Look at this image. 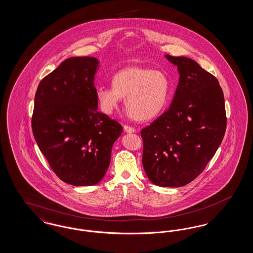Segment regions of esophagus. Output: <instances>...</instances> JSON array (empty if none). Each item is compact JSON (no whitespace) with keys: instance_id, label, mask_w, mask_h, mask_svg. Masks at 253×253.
<instances>
[{"instance_id":"obj_1","label":"esophagus","mask_w":253,"mask_h":253,"mask_svg":"<svg viewBox=\"0 0 253 253\" xmlns=\"http://www.w3.org/2000/svg\"><path fill=\"white\" fill-rule=\"evenodd\" d=\"M124 131L126 132H135V129L132 127V126H129V125H124Z\"/></svg>"}]
</instances>
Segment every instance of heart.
<instances>
[{"mask_svg": "<svg viewBox=\"0 0 253 253\" xmlns=\"http://www.w3.org/2000/svg\"><path fill=\"white\" fill-rule=\"evenodd\" d=\"M112 85L98 86L96 99L107 115L119 107L121 97L132 119L149 121L158 116L168 102L169 82L164 73L143 67H128L116 73Z\"/></svg>", "mask_w": 253, "mask_h": 253, "instance_id": "obj_1", "label": "heart"}]
</instances>
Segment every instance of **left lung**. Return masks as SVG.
<instances>
[{"label":"left lung","mask_w":253,"mask_h":253,"mask_svg":"<svg viewBox=\"0 0 253 253\" xmlns=\"http://www.w3.org/2000/svg\"><path fill=\"white\" fill-rule=\"evenodd\" d=\"M179 82L169 108L141 130L142 164L155 185L181 187L195 179L221 144L227 127L216 78L195 60L166 55Z\"/></svg>","instance_id":"obj_1"}]
</instances>
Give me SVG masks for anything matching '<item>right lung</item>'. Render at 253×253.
I'll return each instance as SVG.
<instances>
[{"label":"right lung","instance_id":"add662e5","mask_svg":"<svg viewBox=\"0 0 253 253\" xmlns=\"http://www.w3.org/2000/svg\"><path fill=\"white\" fill-rule=\"evenodd\" d=\"M98 60L75 57L44 77L37 89L32 131L57 176L73 186L103 178L122 126L97 111L95 74Z\"/></svg>","mask_w":253,"mask_h":253}]
</instances>
